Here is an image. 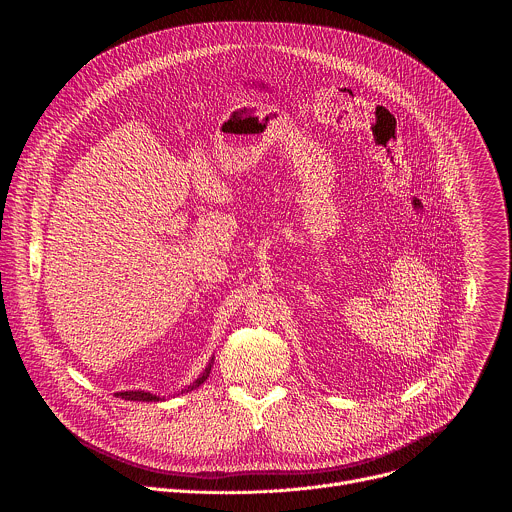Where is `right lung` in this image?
Wrapping results in <instances>:
<instances>
[{"label":"right lung","instance_id":"add662e5","mask_svg":"<svg viewBox=\"0 0 512 512\" xmlns=\"http://www.w3.org/2000/svg\"><path fill=\"white\" fill-rule=\"evenodd\" d=\"M212 360H214V358H210V362L206 364V369L200 373V377H198L194 383H190L188 389H182V393H188V391L200 387V385L208 379L210 367H212ZM115 397H121V399H125V401H145V403H150V401H154V403H156V401H162V397H158V395H154V393H148V391H119V393H115Z\"/></svg>","mask_w":512,"mask_h":512}]
</instances>
